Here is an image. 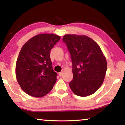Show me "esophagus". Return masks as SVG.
Returning a JSON list of instances; mask_svg holds the SVG:
<instances>
[{"label": "esophagus", "mask_w": 125, "mask_h": 125, "mask_svg": "<svg viewBox=\"0 0 125 125\" xmlns=\"http://www.w3.org/2000/svg\"><path fill=\"white\" fill-rule=\"evenodd\" d=\"M62 74H63V72H60L59 73V76H62Z\"/></svg>", "instance_id": "34e87169"}]
</instances>
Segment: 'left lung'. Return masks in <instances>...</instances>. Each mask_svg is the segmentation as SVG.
Masks as SVG:
<instances>
[{"label":"left lung","mask_w":125,"mask_h":125,"mask_svg":"<svg viewBox=\"0 0 125 125\" xmlns=\"http://www.w3.org/2000/svg\"><path fill=\"white\" fill-rule=\"evenodd\" d=\"M72 63L73 80L69 86L75 94L86 97L94 93L103 83L107 70L106 59L100 46L85 35H65Z\"/></svg>","instance_id":"1"}]
</instances>
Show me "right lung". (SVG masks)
<instances>
[{"label":"right lung","instance_id":"1","mask_svg":"<svg viewBox=\"0 0 125 125\" xmlns=\"http://www.w3.org/2000/svg\"><path fill=\"white\" fill-rule=\"evenodd\" d=\"M60 36L52 33L39 34L21 48L16 64V77L27 94L42 97L52 89L57 73L52 69L50 51Z\"/></svg>","mask_w":125,"mask_h":125}]
</instances>
